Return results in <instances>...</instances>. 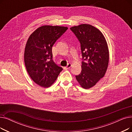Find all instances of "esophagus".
I'll return each mask as SVG.
<instances>
[{"mask_svg": "<svg viewBox=\"0 0 132 132\" xmlns=\"http://www.w3.org/2000/svg\"><path fill=\"white\" fill-rule=\"evenodd\" d=\"M72 66V64H71V63H70V64H68V65L66 66V67H64V68L65 70H68L69 69V68Z\"/></svg>", "mask_w": 132, "mask_h": 132, "instance_id": "1", "label": "esophagus"}]
</instances>
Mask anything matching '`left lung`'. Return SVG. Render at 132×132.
<instances>
[{"label":"left lung","instance_id":"left-lung-1","mask_svg":"<svg viewBox=\"0 0 132 132\" xmlns=\"http://www.w3.org/2000/svg\"><path fill=\"white\" fill-rule=\"evenodd\" d=\"M70 29L80 43L83 59L81 72L76 78L82 88L88 89L106 73L110 57L107 43L101 32L89 24H81Z\"/></svg>","mask_w":132,"mask_h":132}]
</instances>
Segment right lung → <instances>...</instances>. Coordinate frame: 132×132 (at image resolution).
Listing matches in <instances>:
<instances>
[{
	"label": "right lung",
	"mask_w": 132,
	"mask_h": 132,
	"mask_svg": "<svg viewBox=\"0 0 132 132\" xmlns=\"http://www.w3.org/2000/svg\"><path fill=\"white\" fill-rule=\"evenodd\" d=\"M67 27L44 25L38 27L28 38L24 51L27 73L40 86L49 87L57 79L62 68L52 59L53 45Z\"/></svg>",
	"instance_id": "right-lung-1"
}]
</instances>
